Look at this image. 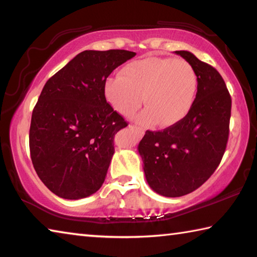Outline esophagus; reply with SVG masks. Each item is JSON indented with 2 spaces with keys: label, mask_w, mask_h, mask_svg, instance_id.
I'll return each mask as SVG.
<instances>
[{
  "label": "esophagus",
  "mask_w": 257,
  "mask_h": 257,
  "mask_svg": "<svg viewBox=\"0 0 257 257\" xmlns=\"http://www.w3.org/2000/svg\"><path fill=\"white\" fill-rule=\"evenodd\" d=\"M130 128H132L133 130H135V132H136V133H138L139 136H143V135L145 134V130L143 129V128L137 127V125H130Z\"/></svg>",
  "instance_id": "esophagus-1"
}]
</instances>
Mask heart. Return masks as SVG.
Returning a JSON list of instances; mask_svg holds the SVG:
<instances>
[{"label":"heart","instance_id":"1","mask_svg":"<svg viewBox=\"0 0 257 257\" xmlns=\"http://www.w3.org/2000/svg\"><path fill=\"white\" fill-rule=\"evenodd\" d=\"M197 89V73L186 60L150 56L125 64L121 75L107 78L104 97L122 116H132L144 99L139 121L171 127L188 114Z\"/></svg>","mask_w":257,"mask_h":257}]
</instances>
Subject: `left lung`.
I'll use <instances>...</instances> for the list:
<instances>
[{
	"instance_id": "1",
	"label": "left lung",
	"mask_w": 257,
	"mask_h": 257,
	"mask_svg": "<svg viewBox=\"0 0 257 257\" xmlns=\"http://www.w3.org/2000/svg\"><path fill=\"white\" fill-rule=\"evenodd\" d=\"M175 53L197 73L196 99L180 122L147 130L138 145L147 184L165 197L189 194L213 175L227 147L231 115V96L216 69L188 51Z\"/></svg>"
}]
</instances>
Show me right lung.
Wrapping results in <instances>:
<instances>
[{
	"mask_svg": "<svg viewBox=\"0 0 257 257\" xmlns=\"http://www.w3.org/2000/svg\"><path fill=\"white\" fill-rule=\"evenodd\" d=\"M135 55L84 51L46 81L33 110L29 150L35 171L59 197H88L105 180L114 135L128 123L108 105L104 84Z\"/></svg>",
	"mask_w": 257,
	"mask_h": 257,
	"instance_id": "1",
	"label": "right lung"
}]
</instances>
